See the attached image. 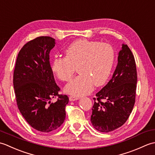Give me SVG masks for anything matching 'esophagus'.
Masks as SVG:
<instances>
[{
	"label": "esophagus",
	"instance_id": "obj_1",
	"mask_svg": "<svg viewBox=\"0 0 155 155\" xmlns=\"http://www.w3.org/2000/svg\"><path fill=\"white\" fill-rule=\"evenodd\" d=\"M79 99V97H75V96H70L69 97V100L71 101H77Z\"/></svg>",
	"mask_w": 155,
	"mask_h": 155
}]
</instances>
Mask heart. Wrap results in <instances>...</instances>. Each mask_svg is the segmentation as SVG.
<instances>
[{
	"mask_svg": "<svg viewBox=\"0 0 155 155\" xmlns=\"http://www.w3.org/2000/svg\"><path fill=\"white\" fill-rule=\"evenodd\" d=\"M65 54L64 57L54 58L52 68L59 79L69 81L77 67L79 74L64 88L74 96L89 94L94 84L103 85L110 76L115 59L114 50L110 45L86 38L72 42L66 48Z\"/></svg>",
	"mask_w": 155,
	"mask_h": 155,
	"instance_id": "1",
	"label": "heart"
}]
</instances>
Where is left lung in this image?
I'll return each instance as SVG.
<instances>
[{
  "label": "left lung",
  "mask_w": 155,
  "mask_h": 155,
  "mask_svg": "<svg viewBox=\"0 0 155 155\" xmlns=\"http://www.w3.org/2000/svg\"><path fill=\"white\" fill-rule=\"evenodd\" d=\"M137 82L134 55L128 46L123 44L113 77L96 94L97 98H93L91 121L95 129L108 133L125 123L135 103Z\"/></svg>",
  "instance_id": "left-lung-1"
}]
</instances>
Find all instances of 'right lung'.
<instances>
[{"mask_svg": "<svg viewBox=\"0 0 155 155\" xmlns=\"http://www.w3.org/2000/svg\"><path fill=\"white\" fill-rule=\"evenodd\" d=\"M55 39L39 37L28 42L16 58L13 85L16 104L22 117L38 131L48 133L60 127L66 117L67 95L58 94L49 61V53ZM59 97L55 103L52 97Z\"/></svg>", "mask_w": 155, "mask_h": 155, "instance_id": "1", "label": "right lung"}]
</instances>
